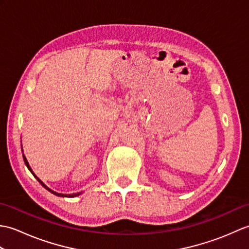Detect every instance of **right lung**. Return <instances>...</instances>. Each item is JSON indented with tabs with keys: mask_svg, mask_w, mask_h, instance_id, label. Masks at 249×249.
Masks as SVG:
<instances>
[{
	"mask_svg": "<svg viewBox=\"0 0 249 249\" xmlns=\"http://www.w3.org/2000/svg\"><path fill=\"white\" fill-rule=\"evenodd\" d=\"M23 160H24L25 166L28 167V169H29V170L31 171V173L33 174V176L35 177V178L37 179V181H38V182H39L41 185H43V187H45L47 190H49L50 193H52V194L55 195V196H59V197H71V198H72V197H77V196H79V195L81 194V193H77V194H59V193H55V192H53V190L50 189L49 187H47L46 185H45L43 182H41L38 178H37V177L35 176V173H34V172H33V170H32V169H31V167H30V165H29V162H28V160H26V158H25V156H24V155H23Z\"/></svg>",
	"mask_w": 249,
	"mask_h": 249,
	"instance_id": "right-lung-1",
	"label": "right lung"
}]
</instances>
